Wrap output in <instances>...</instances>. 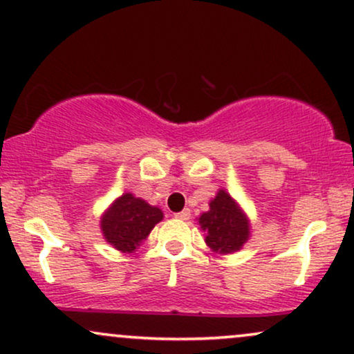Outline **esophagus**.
<instances>
[{"instance_id":"obj_1","label":"esophagus","mask_w":354,"mask_h":354,"mask_svg":"<svg viewBox=\"0 0 354 354\" xmlns=\"http://www.w3.org/2000/svg\"><path fill=\"white\" fill-rule=\"evenodd\" d=\"M174 217L180 218V221H189V218H191V210H189V209L181 210V212L174 214Z\"/></svg>"}]
</instances>
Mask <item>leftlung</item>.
<instances>
[{
  "label": "left lung",
  "mask_w": 354,
  "mask_h": 354,
  "mask_svg": "<svg viewBox=\"0 0 354 354\" xmlns=\"http://www.w3.org/2000/svg\"><path fill=\"white\" fill-rule=\"evenodd\" d=\"M205 245L214 253L229 254L243 248L252 234V223L241 205L225 189L210 199L209 210L198 217Z\"/></svg>",
  "instance_id": "8db88e82"
}]
</instances>
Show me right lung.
I'll return each instance as SVG.
<instances>
[{
  "label": "right lung",
  "instance_id": "obj_1",
  "mask_svg": "<svg viewBox=\"0 0 354 354\" xmlns=\"http://www.w3.org/2000/svg\"><path fill=\"white\" fill-rule=\"evenodd\" d=\"M162 221V209L124 192L102 212L100 227L107 243L122 253H133Z\"/></svg>",
  "mask_w": 354,
  "mask_h": 354
}]
</instances>
